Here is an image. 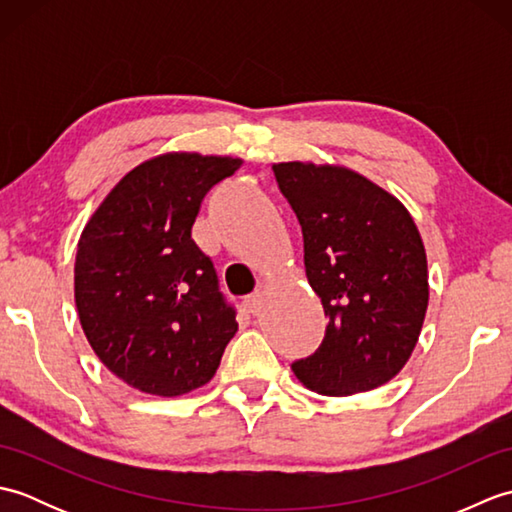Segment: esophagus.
Listing matches in <instances>:
<instances>
[{
  "label": "esophagus",
  "mask_w": 512,
  "mask_h": 512,
  "mask_svg": "<svg viewBox=\"0 0 512 512\" xmlns=\"http://www.w3.org/2000/svg\"><path fill=\"white\" fill-rule=\"evenodd\" d=\"M244 303H246V308H248L250 314H259L264 308V295H262V292H255V295L246 297Z\"/></svg>",
  "instance_id": "1"
}]
</instances>
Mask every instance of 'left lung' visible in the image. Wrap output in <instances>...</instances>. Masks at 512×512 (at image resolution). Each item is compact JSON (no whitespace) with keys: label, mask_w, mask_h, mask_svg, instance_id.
Returning a JSON list of instances; mask_svg holds the SVG:
<instances>
[{"label":"left lung","mask_w":512,"mask_h":512,"mask_svg":"<svg viewBox=\"0 0 512 512\" xmlns=\"http://www.w3.org/2000/svg\"><path fill=\"white\" fill-rule=\"evenodd\" d=\"M273 171L297 213L308 284L328 317L319 350L292 372L323 396L389 383L409 361L429 306L416 222L398 198L347 167L295 160Z\"/></svg>","instance_id":"left-lung-1"}]
</instances>
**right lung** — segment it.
I'll use <instances>...</instances> for the list:
<instances>
[{
    "label": "right lung",
    "instance_id": "obj_1",
    "mask_svg": "<svg viewBox=\"0 0 512 512\" xmlns=\"http://www.w3.org/2000/svg\"><path fill=\"white\" fill-rule=\"evenodd\" d=\"M242 160L169 151L116 182L76 246L74 301L101 363L143 394L209 383L237 332L213 262L191 239L206 191Z\"/></svg>",
    "mask_w": 512,
    "mask_h": 512
}]
</instances>
